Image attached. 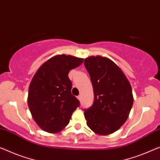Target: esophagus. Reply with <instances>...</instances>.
Wrapping results in <instances>:
<instances>
[{
    "label": "esophagus",
    "mask_w": 160,
    "mask_h": 160,
    "mask_svg": "<svg viewBox=\"0 0 160 160\" xmlns=\"http://www.w3.org/2000/svg\"><path fill=\"white\" fill-rule=\"evenodd\" d=\"M77 98H78V100H79V101H81V98H82V97H81V95H78V96Z\"/></svg>",
    "instance_id": "34e87169"
}]
</instances>
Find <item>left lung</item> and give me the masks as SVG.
<instances>
[{
    "instance_id": "left-lung-1",
    "label": "left lung",
    "mask_w": 160,
    "mask_h": 160,
    "mask_svg": "<svg viewBox=\"0 0 160 160\" xmlns=\"http://www.w3.org/2000/svg\"><path fill=\"white\" fill-rule=\"evenodd\" d=\"M94 90V102L85 110L87 125L99 135L117 131L127 120L133 103L129 81L121 69L107 57L85 59Z\"/></svg>"
}]
</instances>
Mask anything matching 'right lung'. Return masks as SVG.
Instances as JSON below:
<instances>
[{"instance_id":"1","label":"right lung","mask_w":160,"mask_h":160,"mask_svg":"<svg viewBox=\"0 0 160 160\" xmlns=\"http://www.w3.org/2000/svg\"><path fill=\"white\" fill-rule=\"evenodd\" d=\"M82 62V58L59 54L45 62L33 77L28 106L35 122L44 132H60L79 107V101L71 93L68 74Z\"/></svg>"}]
</instances>
